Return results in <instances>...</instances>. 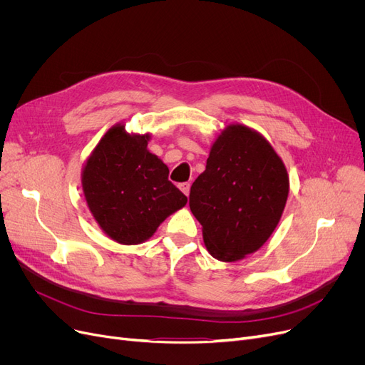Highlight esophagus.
<instances>
[{"label":"esophagus","mask_w":365,"mask_h":365,"mask_svg":"<svg viewBox=\"0 0 365 365\" xmlns=\"http://www.w3.org/2000/svg\"><path fill=\"white\" fill-rule=\"evenodd\" d=\"M179 187H180V190H182V192H183L185 195H189V190H190V183H187V182H185V183H180V185H179Z\"/></svg>","instance_id":"1"}]
</instances>
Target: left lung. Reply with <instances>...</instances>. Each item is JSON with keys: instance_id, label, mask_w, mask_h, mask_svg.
<instances>
[{"instance_id": "left-lung-1", "label": "left lung", "mask_w": 365, "mask_h": 365, "mask_svg": "<svg viewBox=\"0 0 365 365\" xmlns=\"http://www.w3.org/2000/svg\"><path fill=\"white\" fill-rule=\"evenodd\" d=\"M289 186L284 163L262 134L226 127L189 194L210 255L235 262L259 250L281 219Z\"/></svg>"}]
</instances>
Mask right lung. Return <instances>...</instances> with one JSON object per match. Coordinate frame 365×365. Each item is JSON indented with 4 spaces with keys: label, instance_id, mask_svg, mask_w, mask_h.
<instances>
[{
    "label": "right lung",
    "instance_id": "add662e5",
    "mask_svg": "<svg viewBox=\"0 0 365 365\" xmlns=\"http://www.w3.org/2000/svg\"><path fill=\"white\" fill-rule=\"evenodd\" d=\"M149 134L113 125L83 170L87 205L102 231L120 244L150 238L187 198L168 180V167L148 150Z\"/></svg>",
    "mask_w": 365,
    "mask_h": 365
}]
</instances>
